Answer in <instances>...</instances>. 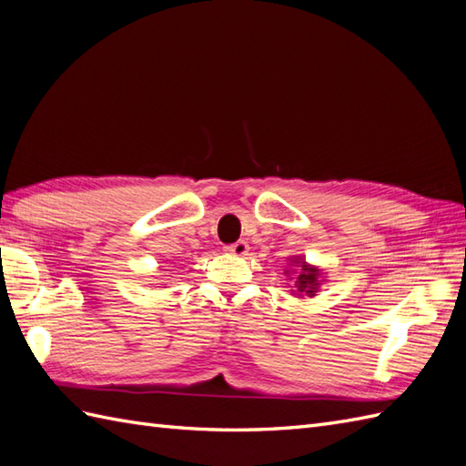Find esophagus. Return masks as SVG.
Wrapping results in <instances>:
<instances>
[{"label": "esophagus", "instance_id": "1", "mask_svg": "<svg viewBox=\"0 0 466 466\" xmlns=\"http://www.w3.org/2000/svg\"><path fill=\"white\" fill-rule=\"evenodd\" d=\"M225 251L231 253V255H237V257H243V255H247V251H248V245H247L245 241H237V243H233V245H227Z\"/></svg>", "mask_w": 466, "mask_h": 466}]
</instances>
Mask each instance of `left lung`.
I'll return each mask as SVG.
<instances>
[{
    "mask_svg": "<svg viewBox=\"0 0 466 466\" xmlns=\"http://www.w3.org/2000/svg\"><path fill=\"white\" fill-rule=\"evenodd\" d=\"M299 263V260H297ZM302 268H300V275H299V279H297V292L299 294H310V297H314V292H316V289H319V268H314V267H309V265H300Z\"/></svg>",
    "mask_w": 466,
    "mask_h": 466,
    "instance_id": "8db88e82",
    "label": "left lung"
}]
</instances>
